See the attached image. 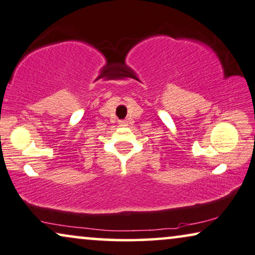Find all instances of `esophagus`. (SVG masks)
Instances as JSON below:
<instances>
[{"mask_svg":"<svg viewBox=\"0 0 255 255\" xmlns=\"http://www.w3.org/2000/svg\"><path fill=\"white\" fill-rule=\"evenodd\" d=\"M119 125H120L121 127H127V126H128L127 121H125V120H121V121H119Z\"/></svg>","mask_w":255,"mask_h":255,"instance_id":"obj_1","label":"esophagus"}]
</instances>
